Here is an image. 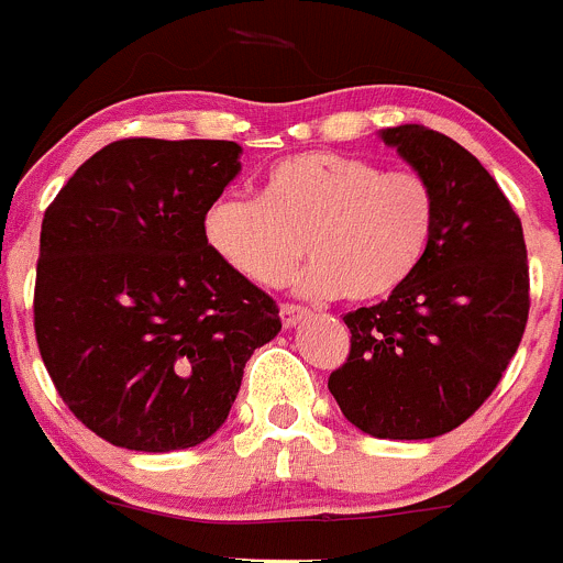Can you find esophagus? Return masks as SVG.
<instances>
[{"instance_id":"34e87169","label":"esophagus","mask_w":563,"mask_h":563,"mask_svg":"<svg viewBox=\"0 0 563 563\" xmlns=\"http://www.w3.org/2000/svg\"><path fill=\"white\" fill-rule=\"evenodd\" d=\"M307 314L309 312L303 307H296V303H282V325H285V329L298 325L303 318H307Z\"/></svg>"}]
</instances>
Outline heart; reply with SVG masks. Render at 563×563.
Masks as SVG:
<instances>
[{"mask_svg":"<svg viewBox=\"0 0 563 563\" xmlns=\"http://www.w3.org/2000/svg\"><path fill=\"white\" fill-rule=\"evenodd\" d=\"M437 232V190L417 170H382L365 157L301 152L262 176L260 198L221 196L205 240L251 285L278 287L301 254L298 290L378 301L404 287Z\"/></svg>","mask_w":563,"mask_h":563,"instance_id":"obj_1","label":"heart"}]
</instances>
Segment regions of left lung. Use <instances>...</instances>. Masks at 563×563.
<instances>
[{
  "label": "left lung",
  "instance_id": "left-lung-1",
  "mask_svg": "<svg viewBox=\"0 0 563 563\" xmlns=\"http://www.w3.org/2000/svg\"><path fill=\"white\" fill-rule=\"evenodd\" d=\"M437 190V232L404 287L347 312L351 353L329 376L342 415L378 439H433L500 384L528 323L522 223L489 170L420 124L378 132Z\"/></svg>",
  "mask_w": 563,
  "mask_h": 563
}]
</instances>
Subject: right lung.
Wrapping results in <instances>:
<instances>
[{
    "mask_svg": "<svg viewBox=\"0 0 563 563\" xmlns=\"http://www.w3.org/2000/svg\"><path fill=\"white\" fill-rule=\"evenodd\" d=\"M240 154L232 141H115L46 210L37 347L74 417L110 445H201L227 422L251 353L282 331L273 298L205 240Z\"/></svg>",
    "mask_w": 563,
    "mask_h": 563,
    "instance_id": "1",
    "label": "right lung"
}]
</instances>
